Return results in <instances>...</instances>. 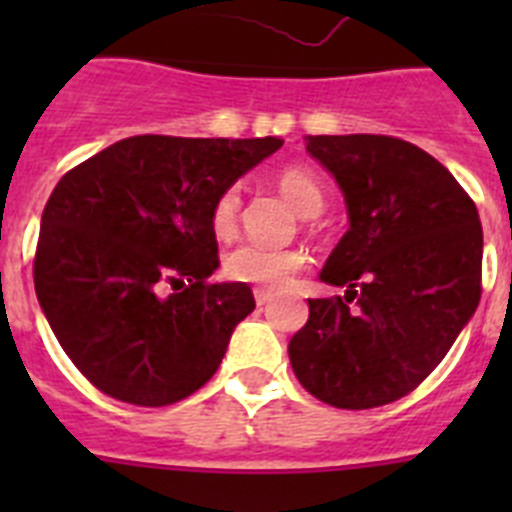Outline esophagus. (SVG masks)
Instances as JSON below:
<instances>
[{
    "mask_svg": "<svg viewBox=\"0 0 512 512\" xmlns=\"http://www.w3.org/2000/svg\"><path fill=\"white\" fill-rule=\"evenodd\" d=\"M253 297H256V305L264 307L271 302V292H266V289H253Z\"/></svg>",
    "mask_w": 512,
    "mask_h": 512,
    "instance_id": "34e87169",
    "label": "esophagus"
}]
</instances>
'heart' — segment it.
Listing matches in <instances>:
<instances>
[{
    "label": "heart",
    "instance_id": "1",
    "mask_svg": "<svg viewBox=\"0 0 512 512\" xmlns=\"http://www.w3.org/2000/svg\"><path fill=\"white\" fill-rule=\"evenodd\" d=\"M279 192L292 202L300 215H318L325 207V189L320 179L305 166H287L277 174ZM241 210V187L223 189L210 212V225L217 238H230L238 228ZM305 266V253L300 248H271L259 243H241L230 248L223 259V269L235 282L256 284L264 289H282Z\"/></svg>",
    "mask_w": 512,
    "mask_h": 512
}]
</instances>
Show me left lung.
<instances>
[{
  "instance_id": "obj_1",
  "label": "left lung",
  "mask_w": 512,
  "mask_h": 512,
  "mask_svg": "<svg viewBox=\"0 0 512 512\" xmlns=\"http://www.w3.org/2000/svg\"><path fill=\"white\" fill-rule=\"evenodd\" d=\"M305 148L346 200L348 230L320 271L346 295L307 300L289 361L302 387L333 408H379L413 392L477 310V207L408 140L307 135Z\"/></svg>"
}]
</instances>
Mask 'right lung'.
Wrapping results in <instances>:
<instances>
[{"mask_svg": "<svg viewBox=\"0 0 512 512\" xmlns=\"http://www.w3.org/2000/svg\"><path fill=\"white\" fill-rule=\"evenodd\" d=\"M279 138L133 135L71 169L40 220L35 295L61 348L115 400L164 408L197 392L256 302L212 284L210 212Z\"/></svg>", "mask_w": 512, "mask_h": 512, "instance_id": "add662e5", "label": "right lung"}]
</instances>
